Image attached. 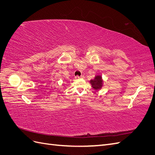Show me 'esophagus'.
Returning a JSON list of instances; mask_svg holds the SVG:
<instances>
[{"mask_svg": "<svg viewBox=\"0 0 155 155\" xmlns=\"http://www.w3.org/2000/svg\"><path fill=\"white\" fill-rule=\"evenodd\" d=\"M85 78V76H83V75H82V76H76L75 77V78L76 79H79V78Z\"/></svg>", "mask_w": 155, "mask_h": 155, "instance_id": "esophagus-1", "label": "esophagus"}]
</instances>
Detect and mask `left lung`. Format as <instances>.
<instances>
[{
	"instance_id": "obj_1",
	"label": "left lung",
	"mask_w": 155,
	"mask_h": 155,
	"mask_svg": "<svg viewBox=\"0 0 155 155\" xmlns=\"http://www.w3.org/2000/svg\"><path fill=\"white\" fill-rule=\"evenodd\" d=\"M90 83L91 84L92 87L94 89L95 91L101 90L104 85V80L102 79V76L101 75H97L95 76L94 79H91L90 81Z\"/></svg>"
}]
</instances>
